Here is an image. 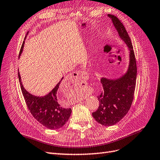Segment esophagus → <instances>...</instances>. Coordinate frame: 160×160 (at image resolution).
<instances>
[{"instance_id": "esophagus-1", "label": "esophagus", "mask_w": 160, "mask_h": 160, "mask_svg": "<svg viewBox=\"0 0 160 160\" xmlns=\"http://www.w3.org/2000/svg\"><path fill=\"white\" fill-rule=\"evenodd\" d=\"M83 78H84V73L83 72H81V71L74 72L68 77V79L66 81V83H67V84H68V85H69V83L71 82H73L75 81H79Z\"/></svg>"}]
</instances>
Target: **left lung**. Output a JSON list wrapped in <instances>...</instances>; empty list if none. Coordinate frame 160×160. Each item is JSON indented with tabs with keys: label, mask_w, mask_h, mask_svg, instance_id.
<instances>
[{
	"label": "left lung",
	"mask_w": 160,
	"mask_h": 160,
	"mask_svg": "<svg viewBox=\"0 0 160 160\" xmlns=\"http://www.w3.org/2000/svg\"><path fill=\"white\" fill-rule=\"evenodd\" d=\"M108 16L112 19L120 38L126 43L130 51L126 73L115 79L105 77L101 79L103 91L98 96L100 105L92 115L98 123L109 127L118 122L130 110L135 93L137 69L133 47L126 29L116 16L110 14Z\"/></svg>",
	"instance_id": "obj_1"
}]
</instances>
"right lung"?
<instances>
[{"instance_id":"1","label":"right lung","mask_w":160,"mask_h":160,"mask_svg":"<svg viewBox=\"0 0 160 160\" xmlns=\"http://www.w3.org/2000/svg\"><path fill=\"white\" fill-rule=\"evenodd\" d=\"M24 43L21 48L19 56L23 51ZM18 77L25 103L35 119L43 126L52 130L62 127L69 119L72 111L71 108H65L61 105L62 100L58 89L63 77L49 93L40 97L33 96L24 88L19 72Z\"/></svg>"}]
</instances>
